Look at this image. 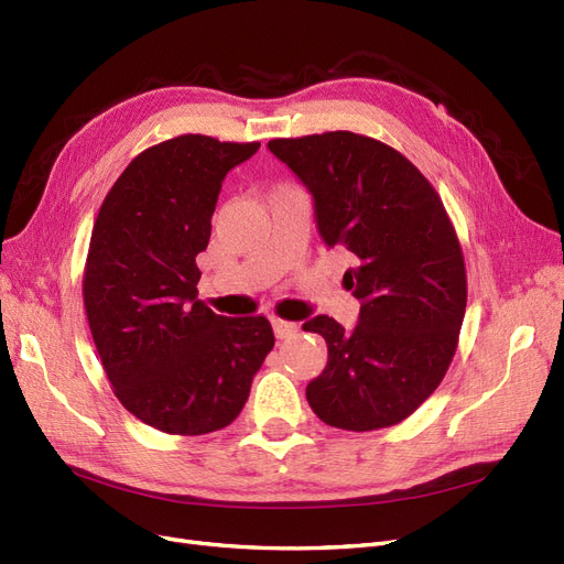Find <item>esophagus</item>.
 <instances>
[{
    "instance_id": "34e87169",
    "label": "esophagus",
    "mask_w": 564,
    "mask_h": 564,
    "mask_svg": "<svg viewBox=\"0 0 564 564\" xmlns=\"http://www.w3.org/2000/svg\"><path fill=\"white\" fill-rule=\"evenodd\" d=\"M273 332H275L278 338H289V336H294V334L299 332V324L275 317V319H273Z\"/></svg>"
}]
</instances>
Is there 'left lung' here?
Listing matches in <instances>:
<instances>
[{
    "instance_id": "left-lung-1",
    "label": "left lung",
    "mask_w": 564,
    "mask_h": 564,
    "mask_svg": "<svg viewBox=\"0 0 564 564\" xmlns=\"http://www.w3.org/2000/svg\"><path fill=\"white\" fill-rule=\"evenodd\" d=\"M315 198L328 247L352 257L343 284L361 303L352 334L328 315L303 324L326 340L305 397L347 432L394 426L434 394L455 357L467 310V268L430 180L403 153L349 130L270 140Z\"/></svg>"
}]
</instances>
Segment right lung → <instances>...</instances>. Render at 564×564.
Wrapping results in <instances>:
<instances>
[{
	"mask_svg": "<svg viewBox=\"0 0 564 564\" xmlns=\"http://www.w3.org/2000/svg\"><path fill=\"white\" fill-rule=\"evenodd\" d=\"M259 147L191 132L153 144L97 212L84 268L93 343L116 399L159 432L224 430L275 345L263 315L224 317L198 301L221 182Z\"/></svg>",
	"mask_w": 564,
	"mask_h": 564,
	"instance_id": "1",
	"label": "right lung"
}]
</instances>
